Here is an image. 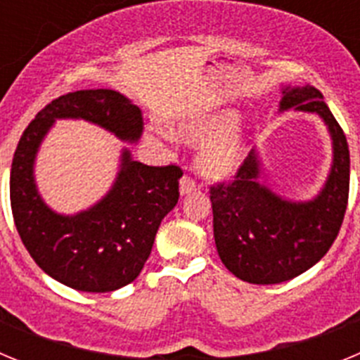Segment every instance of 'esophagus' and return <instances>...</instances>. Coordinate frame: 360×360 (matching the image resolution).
<instances>
[{
	"mask_svg": "<svg viewBox=\"0 0 360 360\" xmlns=\"http://www.w3.org/2000/svg\"><path fill=\"white\" fill-rule=\"evenodd\" d=\"M193 191H196L195 178H191L189 174H184L182 180H180V195L186 196L189 193H193Z\"/></svg>",
	"mask_w": 360,
	"mask_h": 360,
	"instance_id": "1",
	"label": "esophagus"
}]
</instances>
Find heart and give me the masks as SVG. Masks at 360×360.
Wrapping results in <instances>:
<instances>
[{
    "instance_id": "b5f03b06",
    "label": "heart",
    "mask_w": 360,
    "mask_h": 360,
    "mask_svg": "<svg viewBox=\"0 0 360 360\" xmlns=\"http://www.w3.org/2000/svg\"><path fill=\"white\" fill-rule=\"evenodd\" d=\"M236 111L224 110L202 119L178 126V133L191 141H212L200 157V171L214 180H224L236 173L245 158V141L236 128Z\"/></svg>"
}]
</instances>
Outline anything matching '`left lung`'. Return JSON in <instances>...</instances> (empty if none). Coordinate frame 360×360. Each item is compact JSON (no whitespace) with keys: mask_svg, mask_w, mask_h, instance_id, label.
I'll return each mask as SVG.
<instances>
[{"mask_svg":"<svg viewBox=\"0 0 360 360\" xmlns=\"http://www.w3.org/2000/svg\"><path fill=\"white\" fill-rule=\"evenodd\" d=\"M290 108L317 113L332 136V171L316 198L290 202L262 186V162L254 149L231 182L211 186L219 259L254 285L288 281L316 265L335 241L348 205L349 149L342 128L314 86H287L279 110Z\"/></svg>","mask_w":360,"mask_h":360,"instance_id":"obj_1","label":"left lung"}]
</instances>
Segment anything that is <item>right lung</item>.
<instances>
[{
    "mask_svg": "<svg viewBox=\"0 0 360 360\" xmlns=\"http://www.w3.org/2000/svg\"><path fill=\"white\" fill-rule=\"evenodd\" d=\"M56 119H84L120 141L142 135L141 108L113 90H79L46 104L28 124L11 169V205L21 241L49 276L81 292H113L144 269L160 221L178 202V165H146L122 151L106 196L79 214H57L41 200L34 160Z\"/></svg>",
    "mask_w": 360,
    "mask_h": 360,
    "instance_id": "add662e5",
    "label": "right lung"
}]
</instances>
